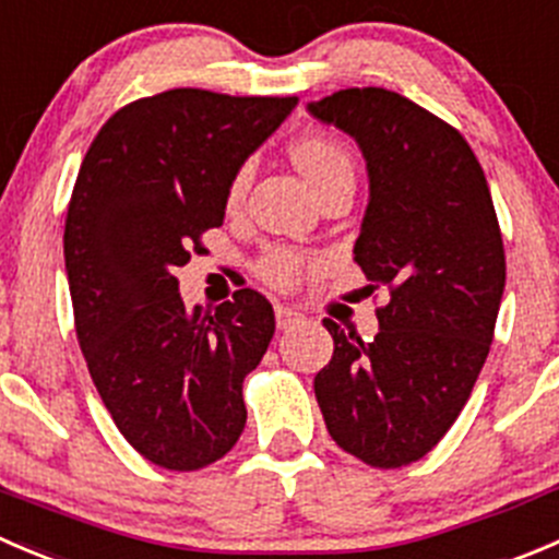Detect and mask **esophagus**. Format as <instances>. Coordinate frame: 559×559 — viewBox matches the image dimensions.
<instances>
[{
	"mask_svg": "<svg viewBox=\"0 0 559 559\" xmlns=\"http://www.w3.org/2000/svg\"><path fill=\"white\" fill-rule=\"evenodd\" d=\"M300 319H302V313L295 311V308L284 306V302H278V306H275V324H278V330L292 328V324H297Z\"/></svg>",
	"mask_w": 559,
	"mask_h": 559,
	"instance_id": "1",
	"label": "esophagus"
}]
</instances>
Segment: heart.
<instances>
[{
    "mask_svg": "<svg viewBox=\"0 0 559 559\" xmlns=\"http://www.w3.org/2000/svg\"><path fill=\"white\" fill-rule=\"evenodd\" d=\"M289 153L295 166L300 169V175L306 177L308 186L317 193H322L324 188L335 186L341 180H355V164H352L349 150L341 142H335V139H328V135H306V139H297ZM246 186L248 169H240L235 175V180H231L229 204L240 202ZM302 267H306V257L289 251V248H273L270 253H264L262 264H259L264 278L275 286L295 284Z\"/></svg>",
    "mask_w": 559,
    "mask_h": 559,
    "instance_id": "1",
    "label": "heart"
}]
</instances>
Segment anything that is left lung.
Listing matches in <instances>:
<instances>
[{
  "mask_svg": "<svg viewBox=\"0 0 559 559\" xmlns=\"http://www.w3.org/2000/svg\"><path fill=\"white\" fill-rule=\"evenodd\" d=\"M366 158L355 262L390 292L373 341L333 319V357L313 379L335 445L379 469L424 459L467 404L506 289L500 224L464 135L399 92L341 90L308 103Z\"/></svg>",
  "mask_w": 559,
  "mask_h": 559,
  "instance_id": "8db88e82",
  "label": "left lung"
}]
</instances>
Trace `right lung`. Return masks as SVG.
<instances>
[{"label": "right lung", "mask_w": 559, "mask_h": 559, "mask_svg": "<svg viewBox=\"0 0 559 559\" xmlns=\"http://www.w3.org/2000/svg\"><path fill=\"white\" fill-rule=\"evenodd\" d=\"M297 97L169 90L119 108L79 169L64 270L90 377L124 440L164 469H202L246 429L242 379L275 333L273 306L240 289L186 308L177 267L224 224L231 180Z\"/></svg>", "instance_id": "obj_1"}]
</instances>
